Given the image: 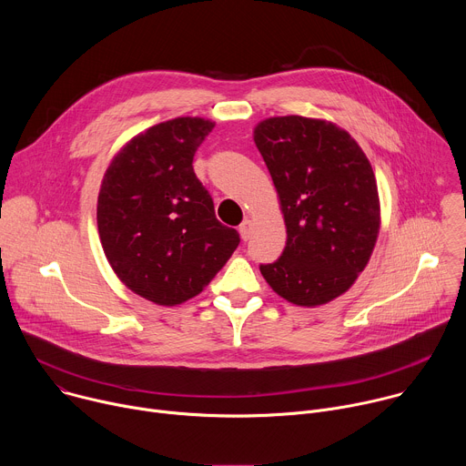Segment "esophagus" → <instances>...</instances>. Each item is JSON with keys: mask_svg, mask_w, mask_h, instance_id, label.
<instances>
[{"mask_svg": "<svg viewBox=\"0 0 466 466\" xmlns=\"http://www.w3.org/2000/svg\"><path fill=\"white\" fill-rule=\"evenodd\" d=\"M239 236H241V239L243 241H247L248 238H250V232H252V223H250V219H245L241 225H239Z\"/></svg>", "mask_w": 466, "mask_h": 466, "instance_id": "esophagus-1", "label": "esophagus"}]
</instances>
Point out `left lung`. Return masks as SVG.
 Masks as SVG:
<instances>
[{"label": "left lung", "instance_id": "8db88e82", "mask_svg": "<svg viewBox=\"0 0 466 466\" xmlns=\"http://www.w3.org/2000/svg\"><path fill=\"white\" fill-rule=\"evenodd\" d=\"M254 142L288 228L282 256L259 271L297 306L326 304L354 284L374 248L380 205L372 167L349 132L320 119H265Z\"/></svg>", "mask_w": 466, "mask_h": 466}]
</instances>
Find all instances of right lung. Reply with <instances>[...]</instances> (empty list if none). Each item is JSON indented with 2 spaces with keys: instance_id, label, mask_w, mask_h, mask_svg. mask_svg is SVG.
<instances>
[{
  "instance_id": "right-lung-1",
  "label": "right lung",
  "mask_w": 466,
  "mask_h": 466,
  "mask_svg": "<svg viewBox=\"0 0 466 466\" xmlns=\"http://www.w3.org/2000/svg\"><path fill=\"white\" fill-rule=\"evenodd\" d=\"M212 128L201 117L158 123L114 157L101 184L97 227L112 269L160 306L201 293L239 245L193 171Z\"/></svg>"
}]
</instances>
